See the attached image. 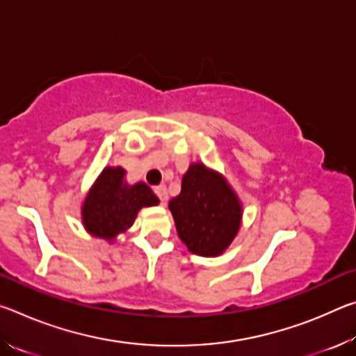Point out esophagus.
<instances>
[{"label": "esophagus", "instance_id": "1", "mask_svg": "<svg viewBox=\"0 0 356 356\" xmlns=\"http://www.w3.org/2000/svg\"><path fill=\"white\" fill-rule=\"evenodd\" d=\"M155 195L159 196V200L161 201V204H165L166 201H168V190H166V186L165 185H159V186H155Z\"/></svg>", "mask_w": 356, "mask_h": 356}]
</instances>
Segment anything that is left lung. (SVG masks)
<instances>
[{
	"mask_svg": "<svg viewBox=\"0 0 356 356\" xmlns=\"http://www.w3.org/2000/svg\"><path fill=\"white\" fill-rule=\"evenodd\" d=\"M177 234L191 252L218 256L236 237L242 206L220 174L202 163L191 165L182 177L180 195L170 201Z\"/></svg>",
	"mask_w": 356,
	"mask_h": 356,
	"instance_id": "8db88e82",
	"label": "left lung"
}]
</instances>
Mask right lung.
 Segmentation results:
<instances>
[{
	"mask_svg": "<svg viewBox=\"0 0 356 356\" xmlns=\"http://www.w3.org/2000/svg\"><path fill=\"white\" fill-rule=\"evenodd\" d=\"M124 176L122 168H105L84 201V227L95 237L114 240L134 225L138 210L159 204L146 184L129 186Z\"/></svg>",
	"mask_w": 356,
	"mask_h": 356,
	"instance_id": "right-lung-1",
	"label": "right lung"
}]
</instances>
